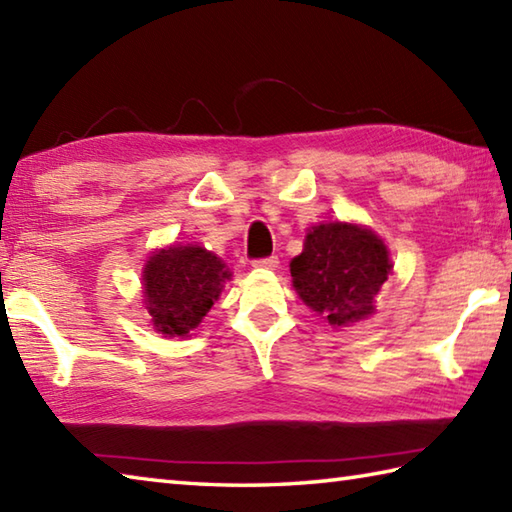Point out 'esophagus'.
<instances>
[{"mask_svg": "<svg viewBox=\"0 0 512 512\" xmlns=\"http://www.w3.org/2000/svg\"><path fill=\"white\" fill-rule=\"evenodd\" d=\"M257 268H268V271H275V268H277V264H280V262H277V257L275 255H271V257H262V259H255V262H253Z\"/></svg>", "mask_w": 512, "mask_h": 512, "instance_id": "1", "label": "esophagus"}]
</instances>
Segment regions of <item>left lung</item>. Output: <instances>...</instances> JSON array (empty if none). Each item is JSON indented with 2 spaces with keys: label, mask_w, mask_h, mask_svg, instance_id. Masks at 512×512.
<instances>
[{
  "label": "left lung",
  "mask_w": 512,
  "mask_h": 512,
  "mask_svg": "<svg viewBox=\"0 0 512 512\" xmlns=\"http://www.w3.org/2000/svg\"><path fill=\"white\" fill-rule=\"evenodd\" d=\"M389 255L374 232L353 224L315 226L302 255L291 262L297 295L333 327L374 313V297L387 282Z\"/></svg>",
  "instance_id": "left-lung-1"
}]
</instances>
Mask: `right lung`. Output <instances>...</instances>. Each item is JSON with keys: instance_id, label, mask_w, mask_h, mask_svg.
I'll list each match as a JSON object with an SVG mask.
<instances>
[{"instance_id": "obj_1", "label": "right lung", "mask_w": 512, "mask_h": 512, "mask_svg": "<svg viewBox=\"0 0 512 512\" xmlns=\"http://www.w3.org/2000/svg\"><path fill=\"white\" fill-rule=\"evenodd\" d=\"M230 277L224 262L201 246H172L145 266V304L156 331L188 336Z\"/></svg>"}]
</instances>
